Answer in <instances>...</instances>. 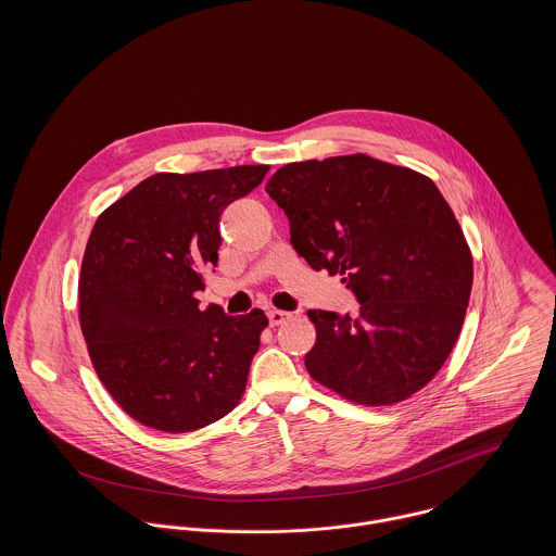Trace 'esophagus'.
Segmentation results:
<instances>
[{"instance_id":"esophagus-1","label":"esophagus","mask_w":556,"mask_h":556,"mask_svg":"<svg viewBox=\"0 0 556 556\" xmlns=\"http://www.w3.org/2000/svg\"><path fill=\"white\" fill-rule=\"evenodd\" d=\"M293 317L291 313H285V311H269V315H267V318H269V325L271 327H276V325H282V323H287L289 318Z\"/></svg>"}]
</instances>
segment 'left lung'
I'll list each match as a JSON object with an SVG mask.
<instances>
[{"mask_svg": "<svg viewBox=\"0 0 556 556\" xmlns=\"http://www.w3.org/2000/svg\"><path fill=\"white\" fill-rule=\"evenodd\" d=\"M265 192L285 210L298 254L362 304L357 317L308 311V375L366 406L426 388L456 346L473 287L471 248L434 181L351 154L285 164Z\"/></svg>", "mask_w": 556, "mask_h": 556, "instance_id": "left-lung-1", "label": "left lung"}]
</instances>
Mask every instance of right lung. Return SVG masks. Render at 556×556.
Returning <instances> with one entry per match:
<instances>
[{
    "mask_svg": "<svg viewBox=\"0 0 556 556\" xmlns=\"http://www.w3.org/2000/svg\"><path fill=\"white\" fill-rule=\"evenodd\" d=\"M267 164L156 173L109 205L87 239L79 323L113 400L160 432H192L231 413L267 317L199 308L218 265L220 216L254 190Z\"/></svg>",
    "mask_w": 556,
    "mask_h": 556,
    "instance_id": "right-lung-1",
    "label": "right lung"
}]
</instances>
